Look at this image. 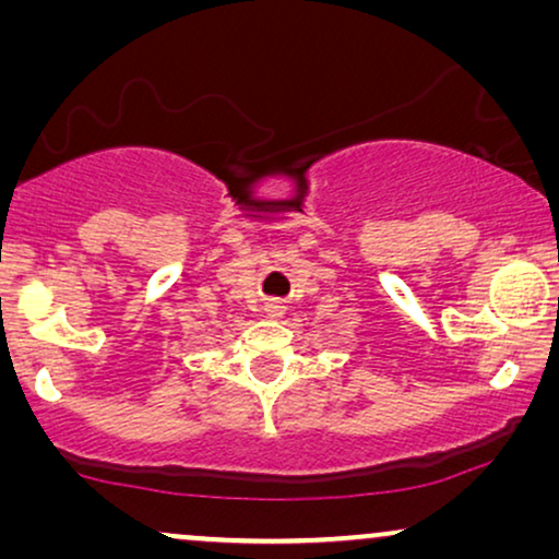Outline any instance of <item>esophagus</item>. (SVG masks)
<instances>
[{
    "label": "esophagus",
    "instance_id": "1",
    "mask_svg": "<svg viewBox=\"0 0 559 559\" xmlns=\"http://www.w3.org/2000/svg\"><path fill=\"white\" fill-rule=\"evenodd\" d=\"M287 312V308L282 302H277V300H270V302H264V318H270V320H280L282 316H285Z\"/></svg>",
    "mask_w": 559,
    "mask_h": 559
}]
</instances>
